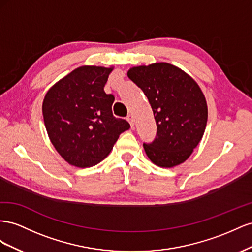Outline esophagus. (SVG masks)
I'll use <instances>...</instances> for the list:
<instances>
[{
  "instance_id": "esophagus-1",
  "label": "esophagus",
  "mask_w": 252,
  "mask_h": 252,
  "mask_svg": "<svg viewBox=\"0 0 252 252\" xmlns=\"http://www.w3.org/2000/svg\"><path fill=\"white\" fill-rule=\"evenodd\" d=\"M126 120L128 121V124L131 125V127L134 128V118H133V115H128V116L126 117Z\"/></svg>"
}]
</instances>
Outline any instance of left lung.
I'll return each instance as SVG.
<instances>
[{"label":"left lung","mask_w":252,"mask_h":252,"mask_svg":"<svg viewBox=\"0 0 252 252\" xmlns=\"http://www.w3.org/2000/svg\"><path fill=\"white\" fill-rule=\"evenodd\" d=\"M127 77L145 93L157 125L154 141L143 143L150 160L161 168L183 163L202 140L207 126L208 107L199 85L166 62L134 66Z\"/></svg>","instance_id":"1"}]
</instances>
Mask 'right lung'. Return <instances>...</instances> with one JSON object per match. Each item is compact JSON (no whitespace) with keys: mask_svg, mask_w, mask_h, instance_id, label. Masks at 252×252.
<instances>
[{"mask_svg":"<svg viewBox=\"0 0 252 252\" xmlns=\"http://www.w3.org/2000/svg\"><path fill=\"white\" fill-rule=\"evenodd\" d=\"M113 66L83 65L50 88L42 113L48 137L71 166H95L110 154L119 135L130 128L113 116L114 96L103 90Z\"/></svg>","mask_w":252,"mask_h":252,"instance_id":"right-lung-1","label":"right lung"}]
</instances>
